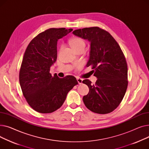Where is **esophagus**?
I'll list each match as a JSON object with an SVG mask.
<instances>
[{
    "label": "esophagus",
    "mask_w": 149,
    "mask_h": 149,
    "mask_svg": "<svg viewBox=\"0 0 149 149\" xmlns=\"http://www.w3.org/2000/svg\"><path fill=\"white\" fill-rule=\"evenodd\" d=\"M77 81H78V83H79V84H82V82H83V79H80V78H77Z\"/></svg>",
    "instance_id": "obj_1"
}]
</instances>
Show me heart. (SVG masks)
Masks as SVG:
<instances>
[{
    "instance_id": "b5f03b06",
    "label": "heart",
    "mask_w": 149,
    "mask_h": 149,
    "mask_svg": "<svg viewBox=\"0 0 149 149\" xmlns=\"http://www.w3.org/2000/svg\"><path fill=\"white\" fill-rule=\"evenodd\" d=\"M70 46L72 47V48L75 51L78 49L80 48H84L85 47V43L82 38L80 37H73L69 40ZM81 65H80L81 66Z\"/></svg>"
}]
</instances>
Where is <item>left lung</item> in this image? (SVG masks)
I'll use <instances>...</instances> for the list:
<instances>
[{
    "instance_id": "1",
    "label": "left lung",
    "mask_w": 149,
    "mask_h": 149,
    "mask_svg": "<svg viewBox=\"0 0 149 149\" xmlns=\"http://www.w3.org/2000/svg\"><path fill=\"white\" fill-rule=\"evenodd\" d=\"M72 33L91 42L90 57L87 67L91 66L97 78L95 84L88 79L83 81L89 88L83 98L88 109L99 114L113 111L126 92L127 65L124 55L114 38L99 27L79 29Z\"/></svg>"
}]
</instances>
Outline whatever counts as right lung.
Here are the masks:
<instances>
[{"label":"right lung","instance_id":"right-lung-1","mask_svg":"<svg viewBox=\"0 0 149 149\" xmlns=\"http://www.w3.org/2000/svg\"><path fill=\"white\" fill-rule=\"evenodd\" d=\"M72 29L49 28L38 34L28 45L19 72L20 87L28 104L42 113H52L65 102L78 82L72 75L52 76L50 68L57 57L58 39Z\"/></svg>","mask_w":149,"mask_h":149}]
</instances>
